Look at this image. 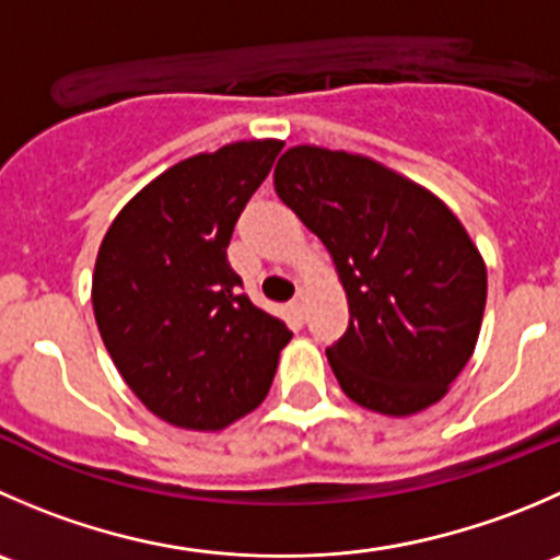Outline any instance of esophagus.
<instances>
[{
	"mask_svg": "<svg viewBox=\"0 0 560 560\" xmlns=\"http://www.w3.org/2000/svg\"><path fill=\"white\" fill-rule=\"evenodd\" d=\"M303 303H306V290L301 287V290H298V295L292 298V308H295L298 314H303Z\"/></svg>",
	"mask_w": 560,
	"mask_h": 560,
	"instance_id": "1",
	"label": "esophagus"
}]
</instances>
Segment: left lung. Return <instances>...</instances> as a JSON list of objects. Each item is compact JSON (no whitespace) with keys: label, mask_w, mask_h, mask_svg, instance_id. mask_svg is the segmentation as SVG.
<instances>
[{"label":"left lung","mask_w":560,"mask_h":560,"mask_svg":"<svg viewBox=\"0 0 560 560\" xmlns=\"http://www.w3.org/2000/svg\"><path fill=\"white\" fill-rule=\"evenodd\" d=\"M281 202L323 241L350 325L325 350L341 390L383 416L446 396L476 350L487 268L457 215L388 166L314 144L279 159Z\"/></svg>","instance_id":"left-lung-1"}]
</instances>
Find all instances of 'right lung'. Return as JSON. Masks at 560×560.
<instances>
[{"label": "right lung", "mask_w": 560, "mask_h": 560, "mask_svg": "<svg viewBox=\"0 0 560 560\" xmlns=\"http://www.w3.org/2000/svg\"><path fill=\"white\" fill-rule=\"evenodd\" d=\"M284 142L254 139L180 161L136 194L101 243L92 308L142 405L215 432L268 396L290 328L241 290L226 259L237 215Z\"/></svg>", "instance_id": "add662e5"}]
</instances>
